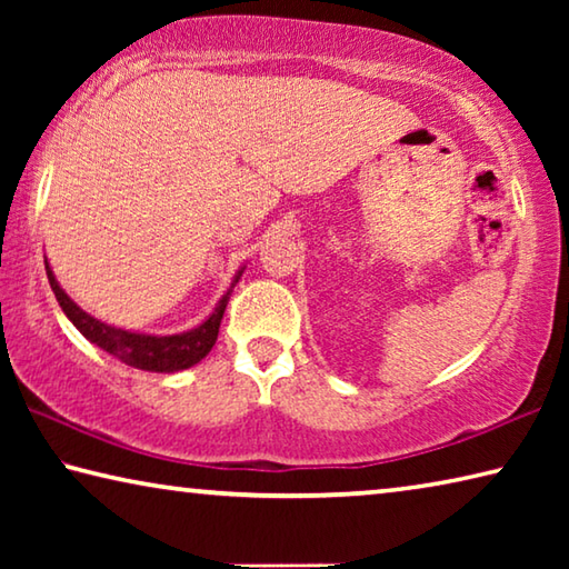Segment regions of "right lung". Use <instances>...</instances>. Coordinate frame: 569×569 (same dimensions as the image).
Instances as JSON below:
<instances>
[{
    "instance_id": "right-lung-1",
    "label": "right lung",
    "mask_w": 569,
    "mask_h": 569,
    "mask_svg": "<svg viewBox=\"0 0 569 569\" xmlns=\"http://www.w3.org/2000/svg\"><path fill=\"white\" fill-rule=\"evenodd\" d=\"M44 268H47V278H50L52 291L57 296V303L62 306L67 319L74 323V329L80 331L84 339L92 341L94 346H100L102 351L112 353L118 361L132 366V369L158 371V373L190 369L192 363H198L203 356H208V351L213 349V343L218 339V329H220V321H223L228 298L233 293V286L238 283L240 273H243L238 271L233 283L228 288V293L220 298V303L216 306V311L210 313L208 321L200 323L198 329H190L186 333H176V336H148V333L114 329V326L92 319L90 313H84L82 308L62 291L60 283L54 281V273L50 271L47 261H44Z\"/></svg>"
}]
</instances>
